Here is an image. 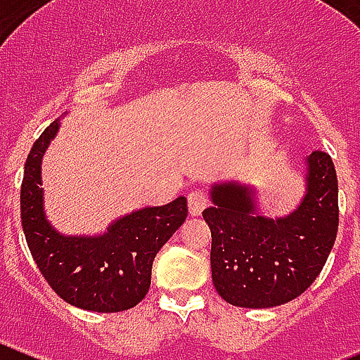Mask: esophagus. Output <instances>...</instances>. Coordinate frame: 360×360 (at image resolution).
<instances>
[{"instance_id": "obj_1", "label": "esophagus", "mask_w": 360, "mask_h": 360, "mask_svg": "<svg viewBox=\"0 0 360 360\" xmlns=\"http://www.w3.org/2000/svg\"><path fill=\"white\" fill-rule=\"evenodd\" d=\"M206 204H208V195H206V192L199 190V188L188 193V208H190L192 215H200L202 210L206 208Z\"/></svg>"}]
</instances>
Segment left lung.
Masks as SVG:
<instances>
[{
    "instance_id": "1",
    "label": "left lung",
    "mask_w": 360,
    "mask_h": 360,
    "mask_svg": "<svg viewBox=\"0 0 360 360\" xmlns=\"http://www.w3.org/2000/svg\"><path fill=\"white\" fill-rule=\"evenodd\" d=\"M305 165V197L278 219L258 213L257 192L248 184L229 181L212 186L213 204L202 212L212 229V278L220 297L231 305H283L321 273L338 236V176L323 150H314Z\"/></svg>"
}]
</instances>
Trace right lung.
Returning a JSON list of instances; mask_svg holds the SVG:
<instances>
[{"mask_svg": "<svg viewBox=\"0 0 360 360\" xmlns=\"http://www.w3.org/2000/svg\"><path fill=\"white\" fill-rule=\"evenodd\" d=\"M60 120L39 136L25 163L21 222L32 257L51 289L66 303L93 312H122L136 307L150 287L152 262L184 222L186 197L120 217L95 236H66L44 213L41 161Z\"/></svg>", "mask_w": 360, "mask_h": 360, "instance_id": "right-lung-1", "label": "right lung"}]
</instances>
